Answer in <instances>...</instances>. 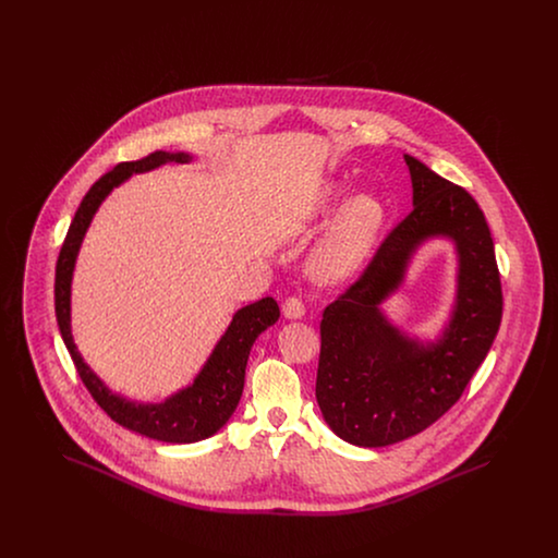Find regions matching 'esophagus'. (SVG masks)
Wrapping results in <instances>:
<instances>
[{
    "label": "esophagus",
    "instance_id": "esophagus-1",
    "mask_svg": "<svg viewBox=\"0 0 558 558\" xmlns=\"http://www.w3.org/2000/svg\"><path fill=\"white\" fill-rule=\"evenodd\" d=\"M282 314H284V318L287 319H301L305 316V305L301 303V299L291 296V299H287V301H284V305H282Z\"/></svg>",
    "mask_w": 558,
    "mask_h": 558
}]
</instances>
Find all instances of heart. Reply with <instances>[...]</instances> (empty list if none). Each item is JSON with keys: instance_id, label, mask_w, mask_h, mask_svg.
Masks as SVG:
<instances>
[{"instance_id": "1", "label": "heart", "mask_w": 558, "mask_h": 558, "mask_svg": "<svg viewBox=\"0 0 558 558\" xmlns=\"http://www.w3.org/2000/svg\"><path fill=\"white\" fill-rule=\"evenodd\" d=\"M345 190L330 182L319 190L316 213L328 217L343 201ZM387 209L383 201L368 192L349 196L339 208L326 234L312 251L310 267L324 282H343L371 257L372 248L383 232Z\"/></svg>"}]
</instances>
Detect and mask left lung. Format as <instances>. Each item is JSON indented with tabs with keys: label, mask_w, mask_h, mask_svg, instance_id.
<instances>
[{
	"label": "left lung",
	"mask_w": 558,
	"mask_h": 558,
	"mask_svg": "<svg viewBox=\"0 0 558 558\" xmlns=\"http://www.w3.org/2000/svg\"><path fill=\"white\" fill-rule=\"evenodd\" d=\"M403 160L414 209L319 322V412L337 437L360 448L398 444L441 418L483 364L502 319L494 240L475 198L425 162ZM433 239L454 246L457 291L438 335L416 338L389 319L381 303Z\"/></svg>",
	"instance_id": "1"
}]
</instances>
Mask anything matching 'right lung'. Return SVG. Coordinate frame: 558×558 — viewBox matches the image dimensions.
<instances>
[{
    "label": "right lung",
    "mask_w": 558,
    "mask_h": 558,
    "mask_svg": "<svg viewBox=\"0 0 558 558\" xmlns=\"http://www.w3.org/2000/svg\"><path fill=\"white\" fill-rule=\"evenodd\" d=\"M194 155L178 150L167 153L159 150L148 155L146 159L121 162L110 173L102 175L89 192L83 196L80 209L75 213L71 228L66 232L64 244L56 264V284H53V303L56 319L60 328V337L69 349L75 368L80 372L83 385L98 401V405L108 416L133 433H140L148 439H157L165 444H196L215 435L228 425L242 389H244V371L248 362L251 347L262 332L274 326L280 318L278 303L266 296L251 305H244L234 312L232 322L213 347L207 362L196 372L194 380L178 389L175 393L153 401H135L112 391L107 383L89 368L83 360L80 349L73 339L71 326V291H73V274L77 266L81 244L92 226L94 215L108 198L114 187L123 186L132 175L155 171L167 162H192Z\"/></svg>",
    "instance_id": "right-lung-1"
}]
</instances>
